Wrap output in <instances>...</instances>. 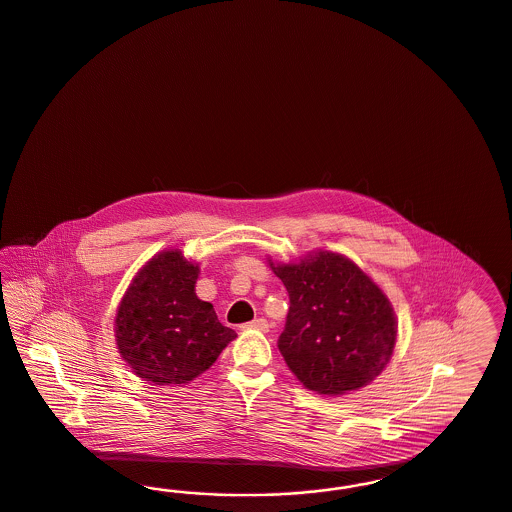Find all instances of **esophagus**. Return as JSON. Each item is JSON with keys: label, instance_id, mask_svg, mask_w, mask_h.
<instances>
[{"label": "esophagus", "instance_id": "esophagus-1", "mask_svg": "<svg viewBox=\"0 0 512 512\" xmlns=\"http://www.w3.org/2000/svg\"><path fill=\"white\" fill-rule=\"evenodd\" d=\"M244 328L249 329H259V331H268V322H266L265 318H255V320H251L249 324H246Z\"/></svg>", "mask_w": 512, "mask_h": 512}]
</instances>
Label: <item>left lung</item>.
Segmentation results:
<instances>
[{
	"label": "left lung",
	"instance_id": "1",
	"mask_svg": "<svg viewBox=\"0 0 512 512\" xmlns=\"http://www.w3.org/2000/svg\"><path fill=\"white\" fill-rule=\"evenodd\" d=\"M272 266L289 295L278 348L310 390L366 387L387 366L396 320L385 293L343 255L320 251L299 265Z\"/></svg>",
	"mask_w": 512,
	"mask_h": 512
}]
</instances>
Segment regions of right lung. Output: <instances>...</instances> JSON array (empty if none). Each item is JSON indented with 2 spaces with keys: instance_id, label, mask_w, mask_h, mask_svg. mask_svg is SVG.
Wrapping results in <instances>:
<instances>
[{
  "instance_id": "obj_1",
  "label": "right lung",
  "mask_w": 512,
  "mask_h": 512,
  "mask_svg": "<svg viewBox=\"0 0 512 512\" xmlns=\"http://www.w3.org/2000/svg\"><path fill=\"white\" fill-rule=\"evenodd\" d=\"M198 266L164 251L137 274L116 316L123 360L148 383L184 385L211 368L236 337L194 293Z\"/></svg>"
}]
</instances>
